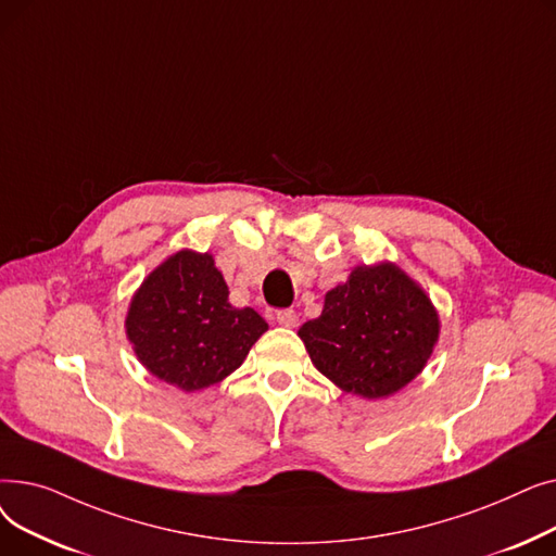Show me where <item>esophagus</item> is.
<instances>
[{
	"instance_id": "34e87169",
	"label": "esophagus",
	"mask_w": 556,
	"mask_h": 556,
	"mask_svg": "<svg viewBox=\"0 0 556 556\" xmlns=\"http://www.w3.org/2000/svg\"><path fill=\"white\" fill-rule=\"evenodd\" d=\"M277 323L281 327H288V329H295L298 327V313L293 308H286V311H277Z\"/></svg>"
}]
</instances>
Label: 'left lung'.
I'll return each instance as SVG.
<instances>
[{
  "label": "left lung",
  "mask_w": 556,
  "mask_h": 556,
  "mask_svg": "<svg viewBox=\"0 0 556 556\" xmlns=\"http://www.w3.org/2000/svg\"><path fill=\"white\" fill-rule=\"evenodd\" d=\"M313 365L342 392L383 399L417 378L440 338L424 288L394 263L358 266L302 325Z\"/></svg>",
  "instance_id": "8db88e82"
}]
</instances>
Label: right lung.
I'll return each mask as SVG.
<instances>
[{
    "mask_svg": "<svg viewBox=\"0 0 556 556\" xmlns=\"http://www.w3.org/2000/svg\"><path fill=\"white\" fill-rule=\"evenodd\" d=\"M210 252L180 250L143 279L126 333L139 363L185 392L220 383L268 331L254 308H233Z\"/></svg>",
    "mask_w": 556,
    "mask_h": 556,
    "instance_id": "right-lung-1",
    "label": "right lung"
}]
</instances>
